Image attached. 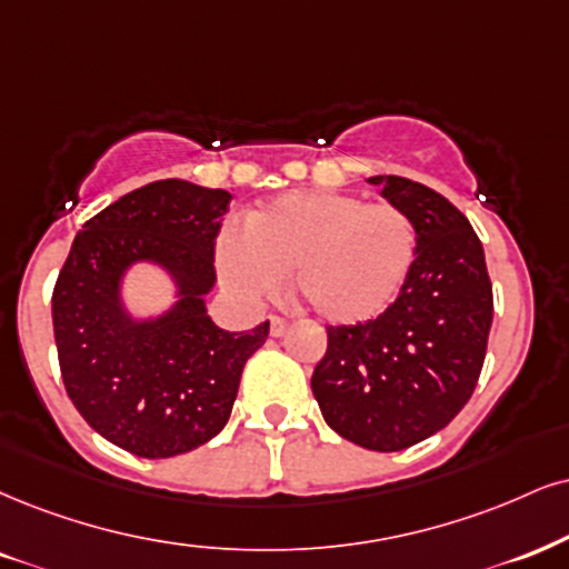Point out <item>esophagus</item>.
Listing matches in <instances>:
<instances>
[{
    "mask_svg": "<svg viewBox=\"0 0 569 569\" xmlns=\"http://www.w3.org/2000/svg\"><path fill=\"white\" fill-rule=\"evenodd\" d=\"M287 329H290V325H287L284 319L271 317V338H282V335L287 332Z\"/></svg>",
    "mask_w": 569,
    "mask_h": 569,
    "instance_id": "esophagus-1",
    "label": "esophagus"
}]
</instances>
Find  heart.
Segmentation results:
<instances>
[{"label": "heart", "mask_w": 569, "mask_h": 569, "mask_svg": "<svg viewBox=\"0 0 569 569\" xmlns=\"http://www.w3.org/2000/svg\"><path fill=\"white\" fill-rule=\"evenodd\" d=\"M409 213L342 192H290L252 210L244 234L227 229L216 244L221 282L263 300L292 271V292L321 321L361 325L388 308L417 261Z\"/></svg>", "instance_id": "1"}]
</instances>
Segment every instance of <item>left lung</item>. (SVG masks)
I'll return each instance as SVG.
<instances>
[{"label": "left lung", "instance_id": "1", "mask_svg": "<svg viewBox=\"0 0 569 569\" xmlns=\"http://www.w3.org/2000/svg\"><path fill=\"white\" fill-rule=\"evenodd\" d=\"M417 227L403 290L377 319L327 329L311 390L340 438L403 451L451 422L472 398L493 321L486 252L443 194L403 177H371Z\"/></svg>", "mask_w": 569, "mask_h": 569}]
</instances>
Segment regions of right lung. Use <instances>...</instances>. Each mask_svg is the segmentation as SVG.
Masks as SVG:
<instances>
[{
	"label": "right lung",
	"mask_w": 569,
	"mask_h": 569,
	"mask_svg": "<svg viewBox=\"0 0 569 569\" xmlns=\"http://www.w3.org/2000/svg\"><path fill=\"white\" fill-rule=\"evenodd\" d=\"M231 194L184 179L152 181L83 223L52 292L68 398L94 432L142 459H168L229 422L244 361L269 321L227 332L208 317L213 248ZM169 273L178 298L156 318L124 308L131 264Z\"/></svg>",
	"instance_id": "right-lung-1"
}]
</instances>
